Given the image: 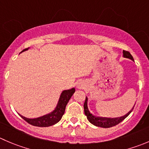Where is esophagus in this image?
I'll use <instances>...</instances> for the list:
<instances>
[{
	"mask_svg": "<svg viewBox=\"0 0 149 149\" xmlns=\"http://www.w3.org/2000/svg\"><path fill=\"white\" fill-rule=\"evenodd\" d=\"M77 88L78 89H82V88H84V84L82 82H79L77 84Z\"/></svg>",
	"mask_w": 149,
	"mask_h": 149,
	"instance_id": "34e87169",
	"label": "esophagus"
}]
</instances>
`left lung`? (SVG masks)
<instances>
[{
  "mask_svg": "<svg viewBox=\"0 0 149 149\" xmlns=\"http://www.w3.org/2000/svg\"><path fill=\"white\" fill-rule=\"evenodd\" d=\"M123 57L130 59V60L134 61L133 57H132V56L131 55V54L129 52L124 51L123 50ZM87 102H88V98L86 97V100H85L84 104V113L86 116V117H87V119L89 120V122H90L91 124H92V125H95V126L100 127H103V128L111 127H113L115 126V125L120 123V122H122L125 118H127L128 116H129L130 113L132 111V110H133L134 106H135V105H134V106L132 107V109H131L127 113H126V114L124 115V116H120V117H116V118L99 117V116H95V115L92 114V113H90V111H89V108H88Z\"/></svg>",
  "mask_w": 149,
  "mask_h": 149,
  "instance_id": "left-lung-1",
  "label": "left lung"
}]
</instances>
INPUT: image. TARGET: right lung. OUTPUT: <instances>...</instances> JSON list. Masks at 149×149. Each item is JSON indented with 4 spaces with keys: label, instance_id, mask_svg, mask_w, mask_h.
Segmentation results:
<instances>
[{
    "label": "right lung",
    "instance_id": "right-lung-1",
    "mask_svg": "<svg viewBox=\"0 0 149 149\" xmlns=\"http://www.w3.org/2000/svg\"><path fill=\"white\" fill-rule=\"evenodd\" d=\"M28 49L29 48L25 49L23 51H22V52L27 51V50H28ZM75 91H76V89H75L74 87L71 88L70 89L63 90L62 92L61 95H60L58 102H57L55 108L52 112L47 113V114H45L44 116H39V117L37 118H33V119L24 117V116H22L20 114L19 116L24 120H25L27 123H29L31 125H33V126L46 127H49L52 126V125H55L63 117V114L65 113V111L66 105H67L69 100L70 99V97L73 95Z\"/></svg>",
    "mask_w": 149,
    "mask_h": 149
}]
</instances>
